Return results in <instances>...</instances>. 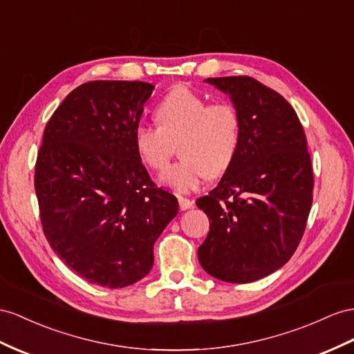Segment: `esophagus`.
Returning a JSON list of instances; mask_svg holds the SVG:
<instances>
[{
  "mask_svg": "<svg viewBox=\"0 0 354 354\" xmlns=\"http://www.w3.org/2000/svg\"><path fill=\"white\" fill-rule=\"evenodd\" d=\"M178 202H179L180 211H187V209H189V207H193V205H194V202L189 201V198H187V197H179Z\"/></svg>",
  "mask_w": 354,
  "mask_h": 354,
  "instance_id": "34e87169",
  "label": "esophagus"
}]
</instances>
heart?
I'll list each match as a JSON object with an SVG mask.
<instances>
[{"instance_id": "b5f03b06", "label": "heart", "mask_w": 354, "mask_h": 354, "mask_svg": "<svg viewBox=\"0 0 354 354\" xmlns=\"http://www.w3.org/2000/svg\"><path fill=\"white\" fill-rule=\"evenodd\" d=\"M156 121L158 127L136 129L134 148L148 167L162 170L179 142L183 160L160 176L162 185L179 194L194 192L209 175L224 174L236 156L241 121L230 103H209L196 91L178 86L161 100Z\"/></svg>"}]
</instances>
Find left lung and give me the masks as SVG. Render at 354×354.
<instances>
[{
	"label": "left lung",
	"instance_id": "8db88e82",
	"mask_svg": "<svg viewBox=\"0 0 354 354\" xmlns=\"http://www.w3.org/2000/svg\"><path fill=\"white\" fill-rule=\"evenodd\" d=\"M239 113V148L207 196L211 221L197 257L211 277L252 283L293 256L313 203V167L302 124L284 97L248 76L209 77Z\"/></svg>",
	"mask_w": 354,
	"mask_h": 354
}]
</instances>
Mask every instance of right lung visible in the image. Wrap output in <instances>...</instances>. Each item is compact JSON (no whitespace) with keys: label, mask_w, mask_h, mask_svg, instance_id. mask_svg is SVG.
Wrapping results in <instances>:
<instances>
[{"label":"right lung","mask_w":354,"mask_h":354,"mask_svg":"<svg viewBox=\"0 0 354 354\" xmlns=\"http://www.w3.org/2000/svg\"><path fill=\"white\" fill-rule=\"evenodd\" d=\"M152 84L94 80L53 112L35 165L43 232L66 266L107 288L149 274L176 197L152 183L134 148Z\"/></svg>","instance_id":"1"}]
</instances>
